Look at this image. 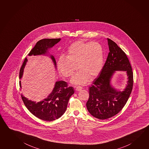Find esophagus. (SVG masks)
<instances>
[{
    "mask_svg": "<svg viewBox=\"0 0 149 149\" xmlns=\"http://www.w3.org/2000/svg\"><path fill=\"white\" fill-rule=\"evenodd\" d=\"M82 89V87H80V86H77V87H76V90L77 91H81V90Z\"/></svg>",
    "mask_w": 149,
    "mask_h": 149,
    "instance_id": "esophagus-1",
    "label": "esophagus"
}]
</instances>
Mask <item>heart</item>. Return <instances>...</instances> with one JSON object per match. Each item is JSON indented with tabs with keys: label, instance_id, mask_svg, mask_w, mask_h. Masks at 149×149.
Wrapping results in <instances>:
<instances>
[{
	"label": "heart",
	"instance_id": "heart-1",
	"mask_svg": "<svg viewBox=\"0 0 149 149\" xmlns=\"http://www.w3.org/2000/svg\"><path fill=\"white\" fill-rule=\"evenodd\" d=\"M104 62L103 49L97 42L78 41L68 49L65 58H60L57 62L58 69L62 75L70 77L79 70L71 79L72 84H84L89 79L97 76L102 69Z\"/></svg>",
	"mask_w": 149,
	"mask_h": 149
}]
</instances>
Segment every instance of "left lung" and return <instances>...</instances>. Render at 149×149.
Instances as JSON below:
<instances>
[{
  "label": "left lung",
  "mask_w": 149,
  "mask_h": 149,
  "mask_svg": "<svg viewBox=\"0 0 149 149\" xmlns=\"http://www.w3.org/2000/svg\"><path fill=\"white\" fill-rule=\"evenodd\" d=\"M107 39L110 52L99 76L89 88V98L86 103L90 113L100 120L114 116L122 110L130 97L133 84L132 67L127 55L113 41ZM116 70H125L127 73V85L122 92L110 84Z\"/></svg>",
  "instance_id": "1"
}]
</instances>
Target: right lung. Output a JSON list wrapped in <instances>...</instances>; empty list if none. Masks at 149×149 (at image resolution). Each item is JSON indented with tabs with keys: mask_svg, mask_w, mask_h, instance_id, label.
<instances>
[{
	"mask_svg": "<svg viewBox=\"0 0 149 149\" xmlns=\"http://www.w3.org/2000/svg\"><path fill=\"white\" fill-rule=\"evenodd\" d=\"M60 40V38H57L43 39L38 41L28 55L46 54L48 49L52 48ZM50 57L56 68V61L54 57L52 55H50ZM27 61V59L26 58L22 68L20 69V79L22 78ZM19 84L22 88L20 81ZM74 90L73 87H69L65 81H59L56 82L54 89L48 97L41 101L36 102L28 100L22 94L21 97L25 106L35 116L42 120L52 121L59 118L65 113L67 108L69 98L74 93Z\"/></svg>",
	"mask_w": 149,
	"mask_h": 149,
	"instance_id": "add662e5",
	"label": "right lung"
}]
</instances>
